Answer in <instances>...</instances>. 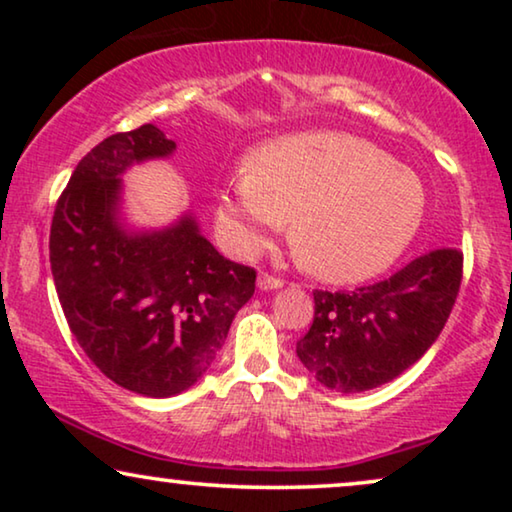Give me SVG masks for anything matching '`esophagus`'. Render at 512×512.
Here are the masks:
<instances>
[{
	"label": "esophagus",
	"instance_id": "esophagus-1",
	"mask_svg": "<svg viewBox=\"0 0 512 512\" xmlns=\"http://www.w3.org/2000/svg\"><path fill=\"white\" fill-rule=\"evenodd\" d=\"M258 289L261 291H272V289H279V286H282L284 282L279 277H275V275H270V272H261V275H258Z\"/></svg>",
	"mask_w": 512,
	"mask_h": 512
}]
</instances>
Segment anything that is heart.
Segmentation results:
<instances>
[{
	"label": "heart",
	"instance_id": "1",
	"mask_svg": "<svg viewBox=\"0 0 512 512\" xmlns=\"http://www.w3.org/2000/svg\"><path fill=\"white\" fill-rule=\"evenodd\" d=\"M426 212L422 181L375 144L342 132H300L251 153L219 193V223L237 249L256 251L293 216L298 261L331 282L389 268Z\"/></svg>",
	"mask_w": 512,
	"mask_h": 512
}]
</instances>
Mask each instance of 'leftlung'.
<instances>
[{"mask_svg": "<svg viewBox=\"0 0 512 512\" xmlns=\"http://www.w3.org/2000/svg\"><path fill=\"white\" fill-rule=\"evenodd\" d=\"M464 277L457 247L431 249L354 291H314V319L296 354L321 387L359 394L387 384L443 331Z\"/></svg>", "mask_w": 512, "mask_h": 512, "instance_id": "obj_1", "label": "left lung"}]
</instances>
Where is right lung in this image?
Here are the masks:
<instances>
[{
    "label": "right lung",
    "instance_id": "1",
    "mask_svg": "<svg viewBox=\"0 0 512 512\" xmlns=\"http://www.w3.org/2000/svg\"><path fill=\"white\" fill-rule=\"evenodd\" d=\"M174 146L151 123L102 139L69 177L48 240L76 342L111 382L153 398L181 394L207 373L256 289V270L223 258L191 216L158 233L118 226V177Z\"/></svg>",
    "mask_w": 512,
    "mask_h": 512
}]
</instances>
